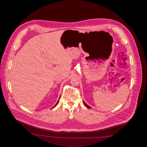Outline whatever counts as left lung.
Listing matches in <instances>:
<instances>
[{
    "instance_id": "8db88e82",
    "label": "left lung",
    "mask_w": 147,
    "mask_h": 147,
    "mask_svg": "<svg viewBox=\"0 0 147 147\" xmlns=\"http://www.w3.org/2000/svg\"><path fill=\"white\" fill-rule=\"evenodd\" d=\"M84 105H85V106H86V107H88V109H90V106H88V105H86V104H85V102H84Z\"/></svg>"
}]
</instances>
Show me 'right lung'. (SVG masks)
<instances>
[{
  "mask_svg": "<svg viewBox=\"0 0 147 147\" xmlns=\"http://www.w3.org/2000/svg\"><path fill=\"white\" fill-rule=\"evenodd\" d=\"M58 102H59V100H58V102H57V104H56V105H55V106H54V107H55V106H57V104H58Z\"/></svg>",
  "mask_w": 147,
  "mask_h": 147,
  "instance_id": "1",
  "label": "right lung"
}]
</instances>
